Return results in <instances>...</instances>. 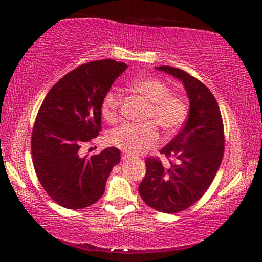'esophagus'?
<instances>
[{
	"label": "esophagus",
	"mask_w": 262,
	"mask_h": 262,
	"mask_svg": "<svg viewBox=\"0 0 262 262\" xmlns=\"http://www.w3.org/2000/svg\"><path fill=\"white\" fill-rule=\"evenodd\" d=\"M129 158H130V156H129L128 154H123V155H122L123 160H127V159H129Z\"/></svg>",
	"instance_id": "34e87169"
}]
</instances>
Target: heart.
<instances>
[{
	"instance_id": "obj_1",
	"label": "heart",
	"mask_w": 262,
	"mask_h": 262,
	"mask_svg": "<svg viewBox=\"0 0 262 262\" xmlns=\"http://www.w3.org/2000/svg\"><path fill=\"white\" fill-rule=\"evenodd\" d=\"M132 89L149 102L144 121L156 123L165 133H175L182 127L188 114L187 104L181 97L171 93L167 83L156 77H141L132 82ZM121 103L122 93L110 90L102 101L103 118L111 123L116 122ZM154 123L124 124L111 132L108 141L128 154H140L158 144L159 132Z\"/></svg>"
}]
</instances>
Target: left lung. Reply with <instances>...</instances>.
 Instances as JSON below:
<instances>
[{
    "label": "left lung",
    "instance_id": "8db88e82",
    "mask_svg": "<svg viewBox=\"0 0 262 262\" xmlns=\"http://www.w3.org/2000/svg\"><path fill=\"white\" fill-rule=\"evenodd\" d=\"M156 69L183 83L189 113L185 127L160 151L170 160L169 166L156 158L145 160L139 193L151 208L176 213L196 203L214 179L224 154L223 121L214 96L200 80L181 69Z\"/></svg>",
    "mask_w": 262,
    "mask_h": 262
}]
</instances>
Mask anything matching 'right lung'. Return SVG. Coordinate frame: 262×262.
<instances>
[{
  "label": "right lung",
  "instance_id": "1",
  "mask_svg": "<svg viewBox=\"0 0 262 262\" xmlns=\"http://www.w3.org/2000/svg\"><path fill=\"white\" fill-rule=\"evenodd\" d=\"M127 68L112 59L81 65L61 77L41 103L32 134L33 164L45 192L65 208L97 202L121 161L117 148L90 158L79 150L100 134L102 101Z\"/></svg>",
  "mask_w": 262,
  "mask_h": 262
}]
</instances>
